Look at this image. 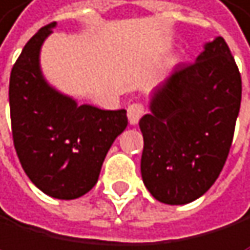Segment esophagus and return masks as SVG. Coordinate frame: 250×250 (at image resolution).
I'll list each match as a JSON object with an SVG mask.
<instances>
[{"label": "esophagus", "instance_id": "34e87169", "mask_svg": "<svg viewBox=\"0 0 250 250\" xmlns=\"http://www.w3.org/2000/svg\"><path fill=\"white\" fill-rule=\"evenodd\" d=\"M145 113V108L142 104H138V103H134V104H130L127 107V120L129 123L132 124V126H135V124L140 121V118L143 116Z\"/></svg>", "mask_w": 250, "mask_h": 250}]
</instances>
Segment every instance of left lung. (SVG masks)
<instances>
[{"instance_id": "8db88e82", "label": "left lung", "mask_w": 250, "mask_h": 250, "mask_svg": "<svg viewBox=\"0 0 250 250\" xmlns=\"http://www.w3.org/2000/svg\"><path fill=\"white\" fill-rule=\"evenodd\" d=\"M240 104L241 76L223 37L154 88L140 129L143 184L157 201L184 205L208 191L230 151Z\"/></svg>"}]
</instances>
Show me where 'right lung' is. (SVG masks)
Wrapping results in <instances>:
<instances>
[{
	"label": "right lung",
	"mask_w": 250,
	"mask_h": 250,
	"mask_svg": "<svg viewBox=\"0 0 250 250\" xmlns=\"http://www.w3.org/2000/svg\"><path fill=\"white\" fill-rule=\"evenodd\" d=\"M57 23L26 43L9 82L12 135L31 182L56 199H78L98 182L115 138L127 127L126 110L79 105L45 79L40 51Z\"/></svg>",
	"instance_id": "obj_1"
}]
</instances>
